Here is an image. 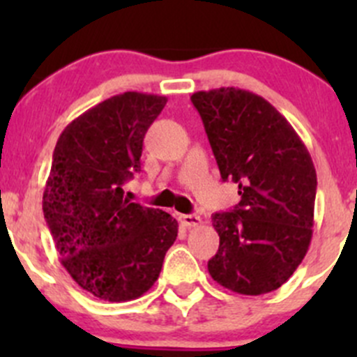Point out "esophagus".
<instances>
[{
	"mask_svg": "<svg viewBox=\"0 0 357 357\" xmlns=\"http://www.w3.org/2000/svg\"><path fill=\"white\" fill-rule=\"evenodd\" d=\"M179 222L185 228H195V226L200 225L202 219L197 214H181L179 215Z\"/></svg>",
	"mask_w": 357,
	"mask_h": 357,
	"instance_id": "34e87169",
	"label": "esophagus"
}]
</instances>
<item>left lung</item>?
<instances>
[{
  "instance_id": "obj_1",
  "label": "left lung",
  "mask_w": 357,
  "mask_h": 357,
  "mask_svg": "<svg viewBox=\"0 0 357 357\" xmlns=\"http://www.w3.org/2000/svg\"><path fill=\"white\" fill-rule=\"evenodd\" d=\"M199 110L222 181L240 204L212 215L219 250L214 282L242 295L283 285L307 254L314 226L316 169L290 122L269 102L240 88L197 91Z\"/></svg>"
}]
</instances>
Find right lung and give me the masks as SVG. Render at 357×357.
<instances>
[{
	"mask_svg": "<svg viewBox=\"0 0 357 357\" xmlns=\"http://www.w3.org/2000/svg\"><path fill=\"white\" fill-rule=\"evenodd\" d=\"M165 96L126 91L70 122L60 135L43 193V212L75 283L100 301L142 297L157 282L178 221L124 199L139 171L143 138Z\"/></svg>",
	"mask_w": 357,
	"mask_h": 357,
	"instance_id": "right-lung-1",
	"label": "right lung"
}]
</instances>
